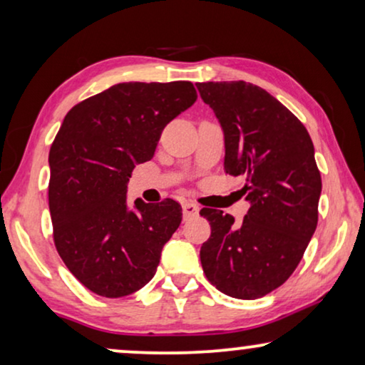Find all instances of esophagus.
<instances>
[{"label":"esophagus","instance_id":"1","mask_svg":"<svg viewBox=\"0 0 365 365\" xmlns=\"http://www.w3.org/2000/svg\"><path fill=\"white\" fill-rule=\"evenodd\" d=\"M197 212H199V207L192 201L182 202V217L184 219H191L194 216H197Z\"/></svg>","mask_w":365,"mask_h":365}]
</instances>
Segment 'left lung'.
Segmentation results:
<instances>
[{
    "label": "left lung",
    "mask_w": 365,
    "mask_h": 365,
    "mask_svg": "<svg viewBox=\"0 0 365 365\" xmlns=\"http://www.w3.org/2000/svg\"><path fill=\"white\" fill-rule=\"evenodd\" d=\"M221 123L224 169L246 178L242 222L204 207L211 236L201 246L207 281L226 296L259 299L296 271L317 227L321 173L304 124L266 89L246 81L196 83Z\"/></svg>",
    "instance_id": "8db88e82"
}]
</instances>
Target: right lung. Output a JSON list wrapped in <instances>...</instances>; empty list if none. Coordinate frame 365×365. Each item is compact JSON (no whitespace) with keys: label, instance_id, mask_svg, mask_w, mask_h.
<instances>
[{"label":"right lung","instance_id":"add662e5","mask_svg":"<svg viewBox=\"0 0 365 365\" xmlns=\"http://www.w3.org/2000/svg\"><path fill=\"white\" fill-rule=\"evenodd\" d=\"M197 99L192 83H119L69 109L49 149L53 239L74 277L103 297H123L156 274L182 219L174 199L134 201L136 164L154 156L168 123Z\"/></svg>","mask_w":365,"mask_h":365}]
</instances>
